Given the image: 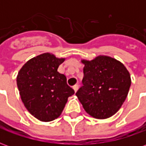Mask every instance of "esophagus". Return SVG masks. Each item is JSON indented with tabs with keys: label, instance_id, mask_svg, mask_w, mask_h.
<instances>
[{
	"label": "esophagus",
	"instance_id": "34e87169",
	"mask_svg": "<svg viewBox=\"0 0 146 146\" xmlns=\"http://www.w3.org/2000/svg\"><path fill=\"white\" fill-rule=\"evenodd\" d=\"M73 90L75 91V92H77V90L79 89V86H78V85H74L73 87Z\"/></svg>",
	"mask_w": 146,
	"mask_h": 146
}]
</instances>
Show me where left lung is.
<instances>
[{"label":"left lung","mask_w":146,"mask_h":146,"mask_svg":"<svg viewBox=\"0 0 146 146\" xmlns=\"http://www.w3.org/2000/svg\"><path fill=\"white\" fill-rule=\"evenodd\" d=\"M80 62L84 65L83 86L76 97L91 116L110 118L120 109L128 95L130 73L121 62L107 55Z\"/></svg>","instance_id":"1"}]
</instances>
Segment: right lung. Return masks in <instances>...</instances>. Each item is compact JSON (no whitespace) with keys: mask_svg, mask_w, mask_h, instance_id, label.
<instances>
[{"mask_svg":"<svg viewBox=\"0 0 146 146\" xmlns=\"http://www.w3.org/2000/svg\"><path fill=\"white\" fill-rule=\"evenodd\" d=\"M65 59L43 53L27 61L18 73L16 82L25 107L43 122L57 119L68 98L74 94L66 76L58 72Z\"/></svg>","mask_w":146,"mask_h":146,"instance_id":"1","label":"right lung"}]
</instances>
